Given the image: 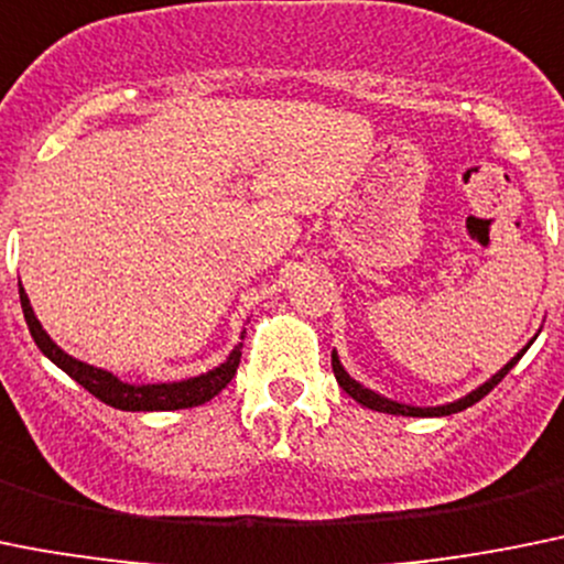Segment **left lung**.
Masks as SVG:
<instances>
[{
	"instance_id": "1",
	"label": "left lung",
	"mask_w": 564,
	"mask_h": 564,
	"mask_svg": "<svg viewBox=\"0 0 564 564\" xmlns=\"http://www.w3.org/2000/svg\"><path fill=\"white\" fill-rule=\"evenodd\" d=\"M531 341H534V339H531ZM531 341L523 347V350H520L518 356H514L512 361H509L507 367H501V370H498L496 376L489 378V381H484L478 389H473L470 394H465V398H459V401H454V403H445V406H429V409H423V406H406V403L389 401V398H383V394H378V392H372V389L361 387L359 381H354V378L347 376L345 367H341V361H339V356H336V350H334V354H330V365H334V376H336V381H339V387L345 389V392L350 394V398H354L356 403H361V406L372 409V412L403 414V417H445V414H456V412H462V409L473 406V403L481 401L484 394L492 392V389H496L498 383L503 381V376H507V372L512 370L514 365H518L520 356H523L525 350H529Z\"/></svg>"
}]
</instances>
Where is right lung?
I'll return each instance as SVG.
<instances>
[{"instance_id": "right-lung-1", "label": "right lung", "mask_w": 564, "mask_h": 564, "mask_svg": "<svg viewBox=\"0 0 564 564\" xmlns=\"http://www.w3.org/2000/svg\"><path fill=\"white\" fill-rule=\"evenodd\" d=\"M19 297H21V312L28 319V328L33 334L35 345H39L41 354L52 361V365L61 367L68 378H75L83 389L99 398L102 403L113 409H122V412H175V409H192L203 406L205 401H210L214 394L223 392L230 383V378L236 376V367L241 361V341L234 347V354L228 356V361L214 370L203 372L197 378H186V381H172V383H128L122 378H116L113 372L99 370V367L86 365V361L68 356L66 350L55 345L50 339L44 328H41L39 317H35L33 306H30V297L24 292V286L19 283ZM245 339V336H241Z\"/></svg>"}]
</instances>
